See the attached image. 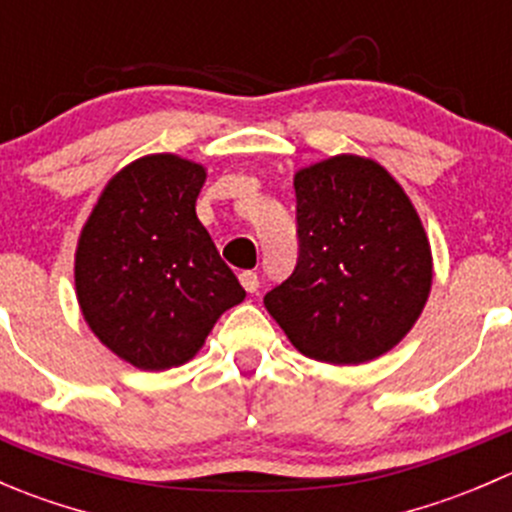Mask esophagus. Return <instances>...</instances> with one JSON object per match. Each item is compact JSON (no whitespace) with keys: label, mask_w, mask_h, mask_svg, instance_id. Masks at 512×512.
<instances>
[{"label":"esophagus","mask_w":512,"mask_h":512,"mask_svg":"<svg viewBox=\"0 0 512 512\" xmlns=\"http://www.w3.org/2000/svg\"><path fill=\"white\" fill-rule=\"evenodd\" d=\"M240 285L252 294V292H257V289H260V277H257V272L245 270V272H240Z\"/></svg>","instance_id":"34e87169"}]
</instances>
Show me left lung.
I'll list each match as a JSON object with an SVG mask.
<instances>
[{
  "label": "left lung",
  "mask_w": 512,
  "mask_h": 512,
  "mask_svg": "<svg viewBox=\"0 0 512 512\" xmlns=\"http://www.w3.org/2000/svg\"><path fill=\"white\" fill-rule=\"evenodd\" d=\"M297 267L265 294L304 356L364 364L406 337L431 292V247L379 163L334 156L294 175Z\"/></svg>",
  "instance_id": "obj_1"
}]
</instances>
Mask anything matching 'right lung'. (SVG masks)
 I'll return each mask as SVG.
<instances>
[{
    "instance_id": "obj_1",
    "label": "right lung",
    "mask_w": 512,
    "mask_h": 512,
    "mask_svg": "<svg viewBox=\"0 0 512 512\" xmlns=\"http://www.w3.org/2000/svg\"><path fill=\"white\" fill-rule=\"evenodd\" d=\"M205 168L170 153L138 158L103 188L76 250V294L91 332L128 364L193 359L225 309L245 299L195 215Z\"/></svg>"
}]
</instances>
